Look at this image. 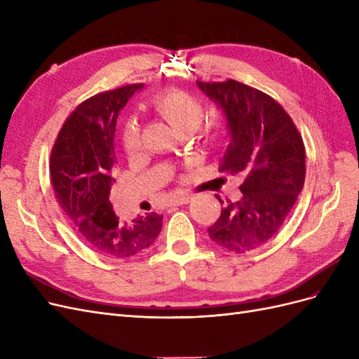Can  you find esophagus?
Masks as SVG:
<instances>
[{"label":"esophagus","mask_w":359,"mask_h":359,"mask_svg":"<svg viewBox=\"0 0 359 359\" xmlns=\"http://www.w3.org/2000/svg\"><path fill=\"white\" fill-rule=\"evenodd\" d=\"M191 198H192V194H179V195L175 196V198H172L171 204L172 205H182V204L189 203Z\"/></svg>","instance_id":"obj_1"}]
</instances>
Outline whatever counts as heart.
Instances as JSON below:
<instances>
[{"label": "heart", "mask_w": 359, "mask_h": 359, "mask_svg": "<svg viewBox=\"0 0 359 359\" xmlns=\"http://www.w3.org/2000/svg\"><path fill=\"white\" fill-rule=\"evenodd\" d=\"M155 109L170 122L172 128L182 133L194 131L204 116L203 102L188 92L180 89H165L154 98ZM204 137L216 134L215 126H200ZM122 146L128 154L137 152L142 146V123L137 116H130L123 121L121 131Z\"/></svg>", "instance_id": "b5f03b06"}]
</instances>
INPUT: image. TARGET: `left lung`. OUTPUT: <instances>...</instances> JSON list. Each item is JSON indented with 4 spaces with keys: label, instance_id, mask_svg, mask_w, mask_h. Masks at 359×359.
<instances>
[{
    "label": "left lung",
    "instance_id": "8db88e82",
    "mask_svg": "<svg viewBox=\"0 0 359 359\" xmlns=\"http://www.w3.org/2000/svg\"><path fill=\"white\" fill-rule=\"evenodd\" d=\"M196 83L222 107L228 121L231 143L219 171L245 179L241 200L228 201L207 231L216 245L246 253L279 233L303 189V137L285 109L265 92L233 79Z\"/></svg>",
    "mask_w": 359,
    "mask_h": 359
}]
</instances>
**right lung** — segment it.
Returning <instances> with one entry per match:
<instances>
[{"label": "right lung", "instance_id": "1", "mask_svg": "<svg viewBox=\"0 0 359 359\" xmlns=\"http://www.w3.org/2000/svg\"><path fill=\"white\" fill-rule=\"evenodd\" d=\"M142 86L125 85L80 102L57 133L50 154L57 203L85 245L107 258L138 255L154 245L163 228L164 215L123 219L109 201L118 114Z\"/></svg>", "mask_w": 359, "mask_h": 359}]
</instances>
